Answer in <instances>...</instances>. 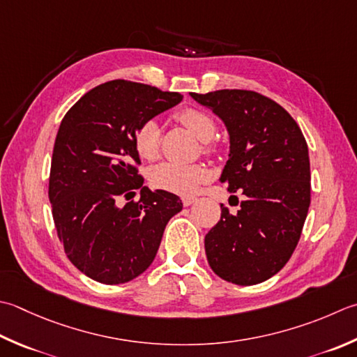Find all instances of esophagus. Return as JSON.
<instances>
[{"instance_id":"esophagus-1","label":"esophagus","mask_w":357,"mask_h":357,"mask_svg":"<svg viewBox=\"0 0 357 357\" xmlns=\"http://www.w3.org/2000/svg\"><path fill=\"white\" fill-rule=\"evenodd\" d=\"M195 201H197V198H190V197H185V198H183V204H184L185 207H188V206H192Z\"/></svg>"}]
</instances>
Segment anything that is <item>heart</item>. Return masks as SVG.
I'll use <instances>...</instances> for the list:
<instances>
[{
	"instance_id": "1",
	"label": "heart",
	"mask_w": 357,
	"mask_h": 357,
	"mask_svg": "<svg viewBox=\"0 0 357 357\" xmlns=\"http://www.w3.org/2000/svg\"><path fill=\"white\" fill-rule=\"evenodd\" d=\"M178 121L184 127L192 131L201 141H211L215 135L216 125L211 114L199 108H185L176 114ZM135 150L139 156L145 160H155L159 156L160 141H159V127L155 121H146L136 130ZM211 178V170L202 164H160L150 174L151 184L160 188V190L190 197L197 193L201 184Z\"/></svg>"
}]
</instances>
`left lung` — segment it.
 <instances>
[{
    "mask_svg": "<svg viewBox=\"0 0 357 357\" xmlns=\"http://www.w3.org/2000/svg\"><path fill=\"white\" fill-rule=\"evenodd\" d=\"M190 96L225 122L230 151L220 181L244 195L235 215L221 204L204 240L207 261L226 282L261 283L288 263L302 235L311 202L308 145L288 111L255 91Z\"/></svg>",
    "mask_w": 357,
    "mask_h": 357,
    "instance_id": "8db88e82",
    "label": "left lung"
}]
</instances>
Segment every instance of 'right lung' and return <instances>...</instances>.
<instances>
[{
    "label": "right lung",
    "mask_w": 357,
    "mask_h": 357,
    "mask_svg": "<svg viewBox=\"0 0 357 357\" xmlns=\"http://www.w3.org/2000/svg\"><path fill=\"white\" fill-rule=\"evenodd\" d=\"M183 100L178 93L128 80L93 88L68 111L55 137L49 201L74 266L105 284L127 283L150 266L179 197L151 192L137 173L136 130ZM142 188V199L118 206Z\"/></svg>",
    "instance_id": "add662e5"
}]
</instances>
